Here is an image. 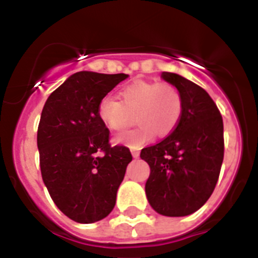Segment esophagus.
Returning a JSON list of instances; mask_svg holds the SVG:
<instances>
[{"label":"esophagus","mask_w":258,"mask_h":258,"mask_svg":"<svg viewBox=\"0 0 258 258\" xmlns=\"http://www.w3.org/2000/svg\"><path fill=\"white\" fill-rule=\"evenodd\" d=\"M131 153H132V157H134V158H138V157L140 156V152L136 151V149H132Z\"/></svg>","instance_id":"esophagus-1"}]
</instances>
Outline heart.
<instances>
[{
  "mask_svg": "<svg viewBox=\"0 0 258 258\" xmlns=\"http://www.w3.org/2000/svg\"><path fill=\"white\" fill-rule=\"evenodd\" d=\"M180 92L170 83L135 82L120 89L119 101L105 96L97 105V115L111 131H122L136 116L138 128L116 136L114 143L140 148L154 138L169 135L182 116Z\"/></svg>",
  "mask_w": 258,
  "mask_h": 258,
  "instance_id": "obj_1",
  "label": "heart"
}]
</instances>
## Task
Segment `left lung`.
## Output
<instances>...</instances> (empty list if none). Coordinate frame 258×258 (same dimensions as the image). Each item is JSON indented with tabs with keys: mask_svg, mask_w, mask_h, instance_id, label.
Here are the masks:
<instances>
[{
	"mask_svg": "<svg viewBox=\"0 0 258 258\" xmlns=\"http://www.w3.org/2000/svg\"><path fill=\"white\" fill-rule=\"evenodd\" d=\"M183 101L174 131L158 144L142 149L151 174L145 194L151 207L166 217L189 216L216 188L223 161V120L208 92L174 73L161 74Z\"/></svg>",
	"mask_w": 258,
	"mask_h": 258,
	"instance_id": "8db88e82",
	"label": "left lung"
}]
</instances>
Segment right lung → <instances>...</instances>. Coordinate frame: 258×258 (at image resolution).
I'll return each instance as SVG.
<instances>
[{
  "label": "right lung",
  "mask_w": 258,
  "mask_h": 258,
  "mask_svg": "<svg viewBox=\"0 0 258 258\" xmlns=\"http://www.w3.org/2000/svg\"><path fill=\"white\" fill-rule=\"evenodd\" d=\"M128 75L75 73L48 97L37 130L44 184L58 209L78 223L110 214L132 161L123 145L109 144L97 105Z\"/></svg>",
  "instance_id": "1"
}]
</instances>
